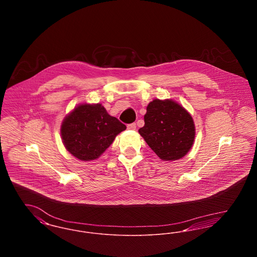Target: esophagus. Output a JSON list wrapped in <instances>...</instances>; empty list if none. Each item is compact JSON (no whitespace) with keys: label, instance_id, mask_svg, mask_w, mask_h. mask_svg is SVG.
I'll return each mask as SVG.
<instances>
[{"label":"esophagus","instance_id":"esophagus-1","mask_svg":"<svg viewBox=\"0 0 257 257\" xmlns=\"http://www.w3.org/2000/svg\"><path fill=\"white\" fill-rule=\"evenodd\" d=\"M136 123H131V124H128L127 125V129H129V130H135L136 129Z\"/></svg>","mask_w":257,"mask_h":257}]
</instances>
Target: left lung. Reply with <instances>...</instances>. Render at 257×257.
Here are the masks:
<instances>
[{
	"label": "left lung",
	"instance_id": "8db88e82",
	"mask_svg": "<svg viewBox=\"0 0 257 257\" xmlns=\"http://www.w3.org/2000/svg\"><path fill=\"white\" fill-rule=\"evenodd\" d=\"M139 133L160 159H181L195 142L196 127L190 112L171 99H154L147 107Z\"/></svg>",
	"mask_w": 257,
	"mask_h": 257
}]
</instances>
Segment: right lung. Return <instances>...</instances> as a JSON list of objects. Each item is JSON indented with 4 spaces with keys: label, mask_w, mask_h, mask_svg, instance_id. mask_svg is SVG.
Instances as JSON below:
<instances>
[{
    "label": "right lung",
    "mask_w": 257,
    "mask_h": 257,
    "mask_svg": "<svg viewBox=\"0 0 257 257\" xmlns=\"http://www.w3.org/2000/svg\"><path fill=\"white\" fill-rule=\"evenodd\" d=\"M126 126L110 115L102 104L78 105L62 120L61 140L66 150L81 161L99 158Z\"/></svg>",
    "instance_id": "add662e5"
}]
</instances>
